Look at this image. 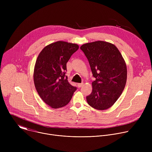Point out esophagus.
<instances>
[{
  "label": "esophagus",
  "instance_id": "obj_1",
  "mask_svg": "<svg viewBox=\"0 0 152 152\" xmlns=\"http://www.w3.org/2000/svg\"><path fill=\"white\" fill-rule=\"evenodd\" d=\"M83 85V83H77V86L79 88H80L82 87V86Z\"/></svg>",
  "mask_w": 152,
  "mask_h": 152
}]
</instances>
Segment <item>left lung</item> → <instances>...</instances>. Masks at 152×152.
<instances>
[{
	"instance_id": "left-lung-1",
	"label": "left lung",
	"mask_w": 152,
	"mask_h": 152,
	"mask_svg": "<svg viewBox=\"0 0 152 152\" xmlns=\"http://www.w3.org/2000/svg\"><path fill=\"white\" fill-rule=\"evenodd\" d=\"M87 58L93 77V91L86 100L99 110L112 106L121 96L126 83L127 68L118 49L111 43L97 41L80 48Z\"/></svg>"
}]
</instances>
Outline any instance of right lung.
Returning <instances> with one entry per match:
<instances>
[{
    "instance_id": "obj_1",
    "label": "right lung",
    "mask_w": 152,
    "mask_h": 152,
    "mask_svg": "<svg viewBox=\"0 0 152 152\" xmlns=\"http://www.w3.org/2000/svg\"><path fill=\"white\" fill-rule=\"evenodd\" d=\"M78 49L76 44L59 41L46 46L37 59L34 72L35 88L42 100L52 108L67 104L77 90L69 83L66 72L67 62Z\"/></svg>"
}]
</instances>
